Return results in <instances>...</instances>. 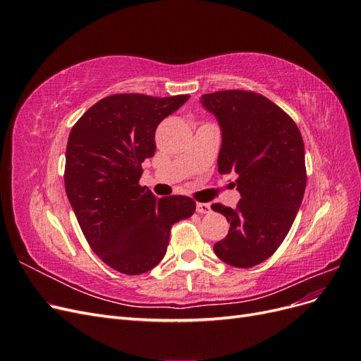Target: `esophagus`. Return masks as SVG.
Here are the masks:
<instances>
[{
	"mask_svg": "<svg viewBox=\"0 0 361 361\" xmlns=\"http://www.w3.org/2000/svg\"><path fill=\"white\" fill-rule=\"evenodd\" d=\"M195 211H197L199 214H207L211 211V206H209V203H197L195 204Z\"/></svg>",
	"mask_w": 361,
	"mask_h": 361,
	"instance_id": "esophagus-1",
	"label": "esophagus"
}]
</instances>
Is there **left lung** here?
I'll use <instances>...</instances> for the list:
<instances>
[{
    "instance_id": "left-lung-1",
    "label": "left lung",
    "mask_w": 361,
    "mask_h": 361,
    "mask_svg": "<svg viewBox=\"0 0 361 361\" xmlns=\"http://www.w3.org/2000/svg\"><path fill=\"white\" fill-rule=\"evenodd\" d=\"M221 129L218 171L233 174L241 194L235 209L212 204L231 223L214 245L227 265L251 268L280 247L293 224L305 190L304 143L293 120L265 96L221 90L200 97Z\"/></svg>"
}]
</instances>
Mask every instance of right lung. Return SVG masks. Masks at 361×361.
<instances>
[{
	"instance_id": "add662e5",
	"label": "right lung",
	"mask_w": 361,
	"mask_h": 361,
	"mask_svg": "<svg viewBox=\"0 0 361 361\" xmlns=\"http://www.w3.org/2000/svg\"><path fill=\"white\" fill-rule=\"evenodd\" d=\"M188 94H113L76 122L66 147L64 187L81 231L108 267L126 276L155 268L166 256L170 228L190 218L185 195L158 199L138 182L155 154V130Z\"/></svg>"
}]
</instances>
